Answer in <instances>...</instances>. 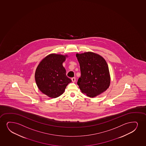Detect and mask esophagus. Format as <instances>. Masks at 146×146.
Returning a JSON list of instances; mask_svg holds the SVG:
<instances>
[{
  "instance_id": "obj_1",
  "label": "esophagus",
  "mask_w": 146,
  "mask_h": 146,
  "mask_svg": "<svg viewBox=\"0 0 146 146\" xmlns=\"http://www.w3.org/2000/svg\"><path fill=\"white\" fill-rule=\"evenodd\" d=\"M72 82H74L75 81H76V78H72Z\"/></svg>"
}]
</instances>
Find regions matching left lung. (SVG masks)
Returning a JSON list of instances; mask_svg holds the SVG:
<instances>
[{
	"label": "left lung",
	"mask_w": 146,
	"mask_h": 146,
	"mask_svg": "<svg viewBox=\"0 0 146 146\" xmlns=\"http://www.w3.org/2000/svg\"><path fill=\"white\" fill-rule=\"evenodd\" d=\"M80 63L81 76L78 81L81 92L95 97L109 88L111 78L105 60L93 52L76 54Z\"/></svg>",
	"instance_id": "obj_1"
}]
</instances>
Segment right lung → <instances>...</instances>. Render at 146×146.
Here are the masks:
<instances>
[{
  "mask_svg": "<svg viewBox=\"0 0 146 146\" xmlns=\"http://www.w3.org/2000/svg\"><path fill=\"white\" fill-rule=\"evenodd\" d=\"M67 55L51 54L41 61L36 69L35 80L39 89L49 97L57 98L64 92L72 80L63 66Z\"/></svg>",
  "mask_w": 146,
  "mask_h": 146,
  "instance_id": "add662e5",
  "label": "right lung"
}]
</instances>
